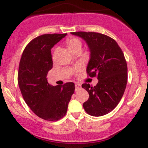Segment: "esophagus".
Returning <instances> with one entry per match:
<instances>
[{"mask_svg":"<svg viewBox=\"0 0 148 148\" xmlns=\"http://www.w3.org/2000/svg\"><path fill=\"white\" fill-rule=\"evenodd\" d=\"M75 88H76V90H79L80 88H81V84H79V83H76V84H75Z\"/></svg>","mask_w":148,"mask_h":148,"instance_id":"esophagus-1","label":"esophagus"}]
</instances>
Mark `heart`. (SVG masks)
<instances>
[{
    "label": "heart",
    "instance_id": "heart-1",
    "mask_svg": "<svg viewBox=\"0 0 148 148\" xmlns=\"http://www.w3.org/2000/svg\"><path fill=\"white\" fill-rule=\"evenodd\" d=\"M66 44H67V48L69 49V50L71 52H73L74 50H76V49H81V42L80 41V40H79L78 38H70L69 39V40H67V42H66ZM58 50V49L56 48L55 49V51H54V53H56ZM80 68H81V67H77L75 69V71H79Z\"/></svg>",
    "mask_w": 148,
    "mask_h": 148
}]
</instances>
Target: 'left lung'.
<instances>
[{
	"label": "left lung",
	"mask_w": 148,
	"mask_h": 148,
	"mask_svg": "<svg viewBox=\"0 0 148 148\" xmlns=\"http://www.w3.org/2000/svg\"><path fill=\"white\" fill-rule=\"evenodd\" d=\"M90 49V60L86 72L96 76L97 84L92 87L84 84L82 88L89 93L84 103L85 111L92 116H102L117 106L123 97L127 83V65L124 53L111 37L94 32H76Z\"/></svg>",
	"instance_id": "8db88e82"
}]
</instances>
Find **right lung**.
Instances as JSON below:
<instances>
[{"mask_svg":"<svg viewBox=\"0 0 148 148\" xmlns=\"http://www.w3.org/2000/svg\"><path fill=\"white\" fill-rule=\"evenodd\" d=\"M67 35L45 34L33 39L22 53L18 72V84L23 99L37 116L57 121L65 115L75 86H51L47 74L53 67L51 49Z\"/></svg>","mask_w":148,"mask_h":148,"instance_id":"add662e5","label":"right lung"}]
</instances>
